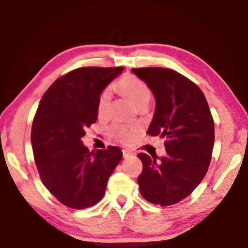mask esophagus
<instances>
[{
    "label": "esophagus",
    "mask_w": 248,
    "mask_h": 248,
    "mask_svg": "<svg viewBox=\"0 0 248 248\" xmlns=\"http://www.w3.org/2000/svg\"><path fill=\"white\" fill-rule=\"evenodd\" d=\"M130 156H133V153L129 150H124V158H129Z\"/></svg>",
    "instance_id": "1"
}]
</instances>
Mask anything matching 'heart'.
Masks as SVG:
<instances>
[{
    "mask_svg": "<svg viewBox=\"0 0 248 248\" xmlns=\"http://www.w3.org/2000/svg\"><path fill=\"white\" fill-rule=\"evenodd\" d=\"M118 87L119 90L121 91L122 94L126 95L136 107H138L139 105L143 104V102H149L150 100L152 93H150L149 87H148L143 81L140 80V79L135 78V77H124V78L118 82ZM109 99L110 91L108 90V88H105L101 92L98 100L99 114L105 113ZM135 128L121 126V124H115V126H113L109 129V135L112 136L114 140L121 142V143L124 144L132 143L134 139H135Z\"/></svg>",
    "mask_w": 248,
    "mask_h": 248,
    "instance_id": "b5f03b06",
    "label": "heart"
}]
</instances>
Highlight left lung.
<instances>
[{
	"label": "left lung",
	"mask_w": 248,
	"mask_h": 248,
	"mask_svg": "<svg viewBox=\"0 0 248 248\" xmlns=\"http://www.w3.org/2000/svg\"><path fill=\"white\" fill-rule=\"evenodd\" d=\"M155 98L148 134L164 139L167 155L158 158L139 154L143 170L138 177L146 201L172 205L191 193L209 169L215 143V124L197 85L181 73L163 67L133 69Z\"/></svg>",
	"instance_id": "left-lung-1"
}]
</instances>
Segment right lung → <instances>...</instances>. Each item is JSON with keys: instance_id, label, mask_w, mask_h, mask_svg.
Instances as JSON below:
<instances>
[{"instance_id": "add662e5", "label": "right lung", "mask_w": 248, "mask_h": 248, "mask_svg": "<svg viewBox=\"0 0 248 248\" xmlns=\"http://www.w3.org/2000/svg\"><path fill=\"white\" fill-rule=\"evenodd\" d=\"M124 67H80L61 77L44 93L31 128L39 176L64 205L86 209L104 197L122 152L108 147L90 153L81 138L98 119V100Z\"/></svg>"}]
</instances>
